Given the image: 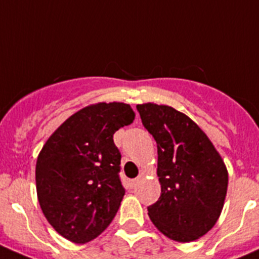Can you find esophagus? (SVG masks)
I'll use <instances>...</instances> for the list:
<instances>
[{"mask_svg":"<svg viewBox=\"0 0 259 259\" xmlns=\"http://www.w3.org/2000/svg\"><path fill=\"white\" fill-rule=\"evenodd\" d=\"M139 181H140L139 179L130 180V182H128V185H130V187H131V189H134V187L137 186V184H139Z\"/></svg>","mask_w":259,"mask_h":259,"instance_id":"esophagus-1","label":"esophagus"}]
</instances>
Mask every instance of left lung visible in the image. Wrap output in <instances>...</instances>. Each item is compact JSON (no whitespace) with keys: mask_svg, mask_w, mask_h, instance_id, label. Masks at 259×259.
Instances as JSON below:
<instances>
[{"mask_svg":"<svg viewBox=\"0 0 259 259\" xmlns=\"http://www.w3.org/2000/svg\"><path fill=\"white\" fill-rule=\"evenodd\" d=\"M136 108L158 146L162 193L148 207L149 217L172 240H196L222 212L229 184L226 165L207 135L184 113L151 103Z\"/></svg>","mask_w":259,"mask_h":259,"instance_id":"obj_1","label":"left lung"}]
</instances>
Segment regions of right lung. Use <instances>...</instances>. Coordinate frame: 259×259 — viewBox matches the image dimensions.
<instances>
[{"mask_svg":"<svg viewBox=\"0 0 259 259\" xmlns=\"http://www.w3.org/2000/svg\"><path fill=\"white\" fill-rule=\"evenodd\" d=\"M134 119L128 104L86 106L42 148L35 164L38 201L49 224L68 240H94L117 214L124 187L113 135Z\"/></svg>","mask_w":259,"mask_h":259,"instance_id":"add662e5","label":"right lung"}]
</instances>
